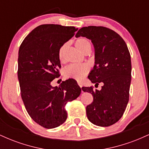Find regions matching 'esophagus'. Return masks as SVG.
I'll list each match as a JSON object with an SVG mask.
<instances>
[{
    "label": "esophagus",
    "mask_w": 149,
    "mask_h": 149,
    "mask_svg": "<svg viewBox=\"0 0 149 149\" xmlns=\"http://www.w3.org/2000/svg\"><path fill=\"white\" fill-rule=\"evenodd\" d=\"M78 85H79V86L80 87V88H82V83H81V82L78 81Z\"/></svg>",
    "instance_id": "34e87169"
}]
</instances>
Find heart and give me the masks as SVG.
<instances>
[{"label": "heart", "instance_id": "b5f03b06", "mask_svg": "<svg viewBox=\"0 0 149 149\" xmlns=\"http://www.w3.org/2000/svg\"><path fill=\"white\" fill-rule=\"evenodd\" d=\"M76 47L80 52L85 54L86 52H90L92 45L91 42L86 38H79L75 42ZM68 47V43H64L61 46L58 52V56L60 61H64L65 52ZM90 71V67L87 64H72L69 65L64 70V76L67 78H73L77 80H80L88 74Z\"/></svg>", "mask_w": 149, "mask_h": 149}]
</instances>
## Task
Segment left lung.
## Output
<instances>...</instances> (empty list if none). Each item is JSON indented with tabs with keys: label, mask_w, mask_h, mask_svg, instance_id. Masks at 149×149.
I'll return each instance as SVG.
<instances>
[{
	"label": "left lung",
	"mask_w": 149,
	"mask_h": 149,
	"mask_svg": "<svg viewBox=\"0 0 149 149\" xmlns=\"http://www.w3.org/2000/svg\"><path fill=\"white\" fill-rule=\"evenodd\" d=\"M86 37L95 47V64L88 78L101 90L83 87L90 92L93 102L86 107L89 120L97 126L108 127L123 115L128 101L131 83V57L122 37L110 29L89 26L78 30L76 37Z\"/></svg>",
	"instance_id": "8db88e82"
}]
</instances>
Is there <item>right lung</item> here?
<instances>
[{"mask_svg": "<svg viewBox=\"0 0 149 149\" xmlns=\"http://www.w3.org/2000/svg\"><path fill=\"white\" fill-rule=\"evenodd\" d=\"M77 30L74 26L40 25L29 33L19 49L22 99L30 117L47 129L64 123L67 118L65 106L80 95L81 89L74 80L63 81L59 87L51 85L60 76L59 49Z\"/></svg>", "mask_w": 149, "mask_h": 149, "instance_id": "add662e5", "label": "right lung"}]
</instances>
